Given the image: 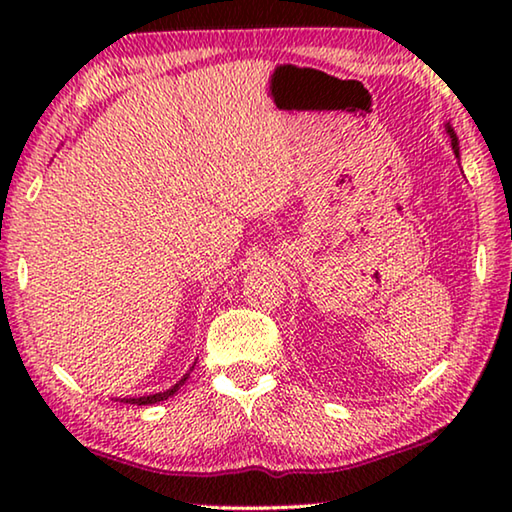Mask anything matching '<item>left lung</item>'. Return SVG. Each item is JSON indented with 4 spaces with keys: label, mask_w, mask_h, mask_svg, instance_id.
Instances as JSON below:
<instances>
[{
    "label": "left lung",
    "mask_w": 512,
    "mask_h": 512,
    "mask_svg": "<svg viewBox=\"0 0 512 512\" xmlns=\"http://www.w3.org/2000/svg\"><path fill=\"white\" fill-rule=\"evenodd\" d=\"M445 131H447V135H449V140H452V149H454L456 160H458V164H461V153H458V137H456V133H454L452 124H445Z\"/></svg>",
    "instance_id": "1"
}]
</instances>
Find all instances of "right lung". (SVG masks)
I'll use <instances>...</instances> for the list:
<instances>
[{
	"mask_svg": "<svg viewBox=\"0 0 512 512\" xmlns=\"http://www.w3.org/2000/svg\"><path fill=\"white\" fill-rule=\"evenodd\" d=\"M194 366H196V363H194ZM194 366L189 368V372L194 370ZM189 372H187V375H183V379H180L178 384H173L171 388H167V391H162V393H153V395H144V397H124V400H121V402H124V404H137V406H146V404H158V402L169 400L171 395H176V393L180 391V386H183L185 381H187Z\"/></svg>",
	"mask_w": 512,
	"mask_h": 512,
	"instance_id": "obj_1",
	"label": "right lung"
}]
</instances>
